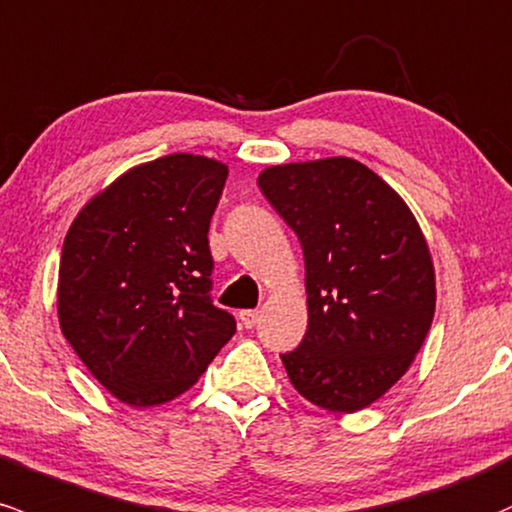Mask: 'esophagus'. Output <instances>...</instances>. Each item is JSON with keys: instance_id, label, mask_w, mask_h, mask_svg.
I'll return each instance as SVG.
<instances>
[{"instance_id": "34e87169", "label": "esophagus", "mask_w": 512, "mask_h": 512, "mask_svg": "<svg viewBox=\"0 0 512 512\" xmlns=\"http://www.w3.org/2000/svg\"><path fill=\"white\" fill-rule=\"evenodd\" d=\"M257 320H260V311H240V323L245 328H255Z\"/></svg>"}]
</instances>
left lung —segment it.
<instances>
[{
    "label": "left lung",
    "instance_id": "left-lung-1",
    "mask_svg": "<svg viewBox=\"0 0 512 512\" xmlns=\"http://www.w3.org/2000/svg\"><path fill=\"white\" fill-rule=\"evenodd\" d=\"M262 194L299 235L308 328L282 355L294 389L355 413L406 374L435 316V272L411 209L350 157L269 167Z\"/></svg>",
    "mask_w": 512,
    "mask_h": 512
}]
</instances>
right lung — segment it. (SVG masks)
I'll list each match as a JSON object with an SVG mask.
<instances>
[{"instance_id":"add662e5","label":"right lung","mask_w":512,"mask_h":512,"mask_svg":"<svg viewBox=\"0 0 512 512\" xmlns=\"http://www.w3.org/2000/svg\"><path fill=\"white\" fill-rule=\"evenodd\" d=\"M228 167L174 153L94 196L65 235L58 316L72 350L128 406L172 401L235 333L213 306L209 226Z\"/></svg>"}]
</instances>
